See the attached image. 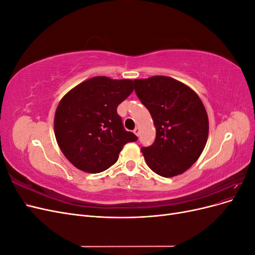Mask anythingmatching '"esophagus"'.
I'll return each mask as SVG.
<instances>
[{
    "instance_id": "esophagus-1",
    "label": "esophagus",
    "mask_w": 255,
    "mask_h": 255,
    "mask_svg": "<svg viewBox=\"0 0 255 255\" xmlns=\"http://www.w3.org/2000/svg\"><path fill=\"white\" fill-rule=\"evenodd\" d=\"M134 133H135V135H139L140 134V129H139V128H136L135 129H134Z\"/></svg>"
}]
</instances>
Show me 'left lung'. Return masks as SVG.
Wrapping results in <instances>:
<instances>
[{"instance_id":"left-lung-1","label":"left lung","mask_w":255,"mask_h":255,"mask_svg":"<svg viewBox=\"0 0 255 255\" xmlns=\"http://www.w3.org/2000/svg\"><path fill=\"white\" fill-rule=\"evenodd\" d=\"M134 88L156 128L155 140L141 148L146 165L164 177L185 172L207 141L208 118L201 99L185 84L164 75L134 80Z\"/></svg>"}]
</instances>
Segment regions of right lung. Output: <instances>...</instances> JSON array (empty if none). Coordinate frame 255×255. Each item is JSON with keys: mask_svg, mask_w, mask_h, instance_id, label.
Wrapping results in <instances>:
<instances>
[{"mask_svg": "<svg viewBox=\"0 0 255 255\" xmlns=\"http://www.w3.org/2000/svg\"><path fill=\"white\" fill-rule=\"evenodd\" d=\"M133 90L130 80L96 76L61 99L54 130L61 152L73 166L85 172H102L118 160L123 145L137 140L117 114L118 105Z\"/></svg>", "mask_w": 255, "mask_h": 255, "instance_id": "obj_1", "label": "right lung"}]
</instances>
